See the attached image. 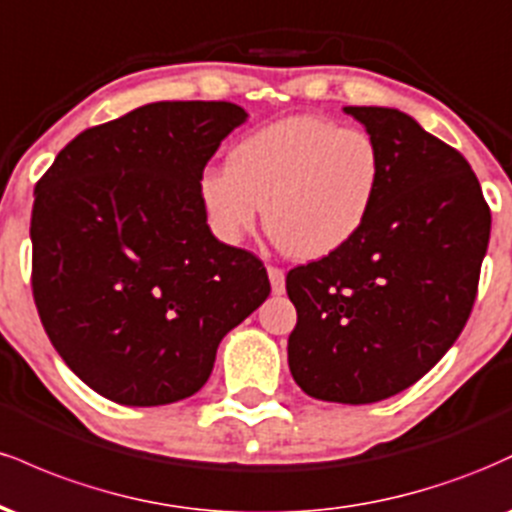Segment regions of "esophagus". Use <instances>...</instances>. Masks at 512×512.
<instances>
[{"label": "esophagus", "instance_id": "esophagus-1", "mask_svg": "<svg viewBox=\"0 0 512 512\" xmlns=\"http://www.w3.org/2000/svg\"><path fill=\"white\" fill-rule=\"evenodd\" d=\"M267 274H269V284H272V291L276 293V296H281V293L286 291V274H284V269L267 267Z\"/></svg>", "mask_w": 512, "mask_h": 512}]
</instances>
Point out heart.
Masks as SVG:
<instances>
[{
	"instance_id": "b5f03b06",
	"label": "heart",
	"mask_w": 512,
	"mask_h": 512,
	"mask_svg": "<svg viewBox=\"0 0 512 512\" xmlns=\"http://www.w3.org/2000/svg\"><path fill=\"white\" fill-rule=\"evenodd\" d=\"M385 185L373 134L330 117L291 115L255 129L209 168L199 195L223 238L238 240L262 219L289 257L337 255L363 231Z\"/></svg>"
}]
</instances>
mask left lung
<instances>
[{"label": "left lung", "instance_id": "1", "mask_svg": "<svg viewBox=\"0 0 512 512\" xmlns=\"http://www.w3.org/2000/svg\"><path fill=\"white\" fill-rule=\"evenodd\" d=\"M373 134L385 185L337 255L293 267L298 322L289 368L305 395L370 404L407 390L455 344L472 313L491 209L457 149L392 108H344Z\"/></svg>", "mask_w": 512, "mask_h": 512}]
</instances>
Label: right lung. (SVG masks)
Instances as JSON below:
<instances>
[{"label": "right lung", "instance_id": "add662e5", "mask_svg": "<svg viewBox=\"0 0 512 512\" xmlns=\"http://www.w3.org/2000/svg\"><path fill=\"white\" fill-rule=\"evenodd\" d=\"M245 117L223 101L144 105L84 129L35 185V308L98 395L127 407L195 395L223 334L272 291L260 257L211 236L199 195Z\"/></svg>", "mask_w": 512, "mask_h": 512}]
</instances>
